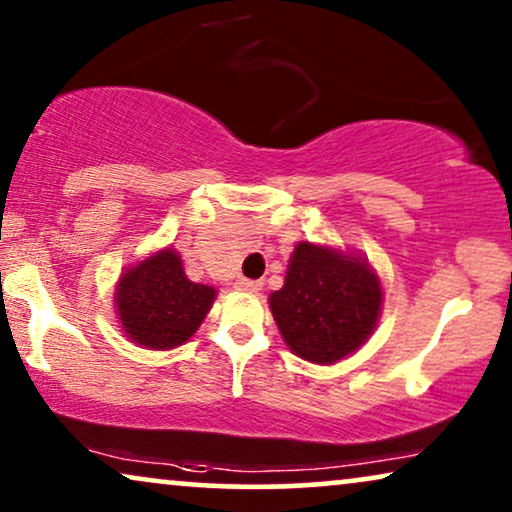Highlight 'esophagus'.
I'll list each match as a JSON object with an SVG mask.
<instances>
[{
    "mask_svg": "<svg viewBox=\"0 0 512 512\" xmlns=\"http://www.w3.org/2000/svg\"><path fill=\"white\" fill-rule=\"evenodd\" d=\"M261 282H251V279H237L235 282V289L242 291V293H258L261 291Z\"/></svg>",
    "mask_w": 512,
    "mask_h": 512,
    "instance_id": "esophagus-1",
    "label": "esophagus"
}]
</instances>
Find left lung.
<instances>
[{
  "label": "left lung",
  "instance_id": "obj_1",
  "mask_svg": "<svg viewBox=\"0 0 512 512\" xmlns=\"http://www.w3.org/2000/svg\"><path fill=\"white\" fill-rule=\"evenodd\" d=\"M270 312L286 347L303 361L331 366L366 345L382 314V282L363 254L298 242Z\"/></svg>",
  "mask_w": 512,
  "mask_h": 512
}]
</instances>
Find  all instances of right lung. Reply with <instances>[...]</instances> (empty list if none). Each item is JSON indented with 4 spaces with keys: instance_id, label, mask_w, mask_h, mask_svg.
Segmentation results:
<instances>
[{
    "instance_id": "add662e5",
    "label": "right lung",
    "mask_w": 512,
    "mask_h": 512,
    "mask_svg": "<svg viewBox=\"0 0 512 512\" xmlns=\"http://www.w3.org/2000/svg\"><path fill=\"white\" fill-rule=\"evenodd\" d=\"M214 300V286L191 282L172 247L128 265L114 286V312L125 338L160 352L191 340Z\"/></svg>"
}]
</instances>
